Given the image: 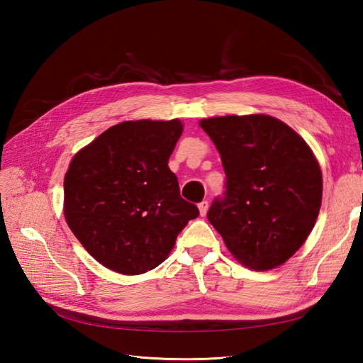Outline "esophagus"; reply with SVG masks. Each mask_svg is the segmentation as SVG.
Returning <instances> with one entry per match:
<instances>
[{
  "label": "esophagus",
  "instance_id": "1",
  "mask_svg": "<svg viewBox=\"0 0 363 363\" xmlns=\"http://www.w3.org/2000/svg\"><path fill=\"white\" fill-rule=\"evenodd\" d=\"M199 208H200V215H201V216H204V215L207 213V208H208V201H207V200L201 201V203L199 204Z\"/></svg>",
  "mask_w": 363,
  "mask_h": 363
}]
</instances>
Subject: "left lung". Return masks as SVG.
I'll return each mask as SVG.
<instances>
[{
    "label": "left lung",
    "mask_w": 363,
    "mask_h": 363,
    "mask_svg": "<svg viewBox=\"0 0 363 363\" xmlns=\"http://www.w3.org/2000/svg\"><path fill=\"white\" fill-rule=\"evenodd\" d=\"M200 125L221 155L227 179L224 196L208 208V223L244 267H280L304 244L320 213V163L277 118L228 115Z\"/></svg>",
    "instance_id": "left-lung-1"
}]
</instances>
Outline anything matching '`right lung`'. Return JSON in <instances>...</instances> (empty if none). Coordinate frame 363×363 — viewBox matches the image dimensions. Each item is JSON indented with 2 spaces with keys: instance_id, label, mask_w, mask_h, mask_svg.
<instances>
[{
  "instance_id": "1",
  "label": "right lung",
  "mask_w": 363,
  "mask_h": 363,
  "mask_svg": "<svg viewBox=\"0 0 363 363\" xmlns=\"http://www.w3.org/2000/svg\"><path fill=\"white\" fill-rule=\"evenodd\" d=\"M183 124L125 121L80 150L65 175V218L89 255L125 276L155 269L199 207L180 196L168 160Z\"/></svg>"
}]
</instances>
